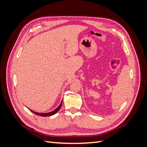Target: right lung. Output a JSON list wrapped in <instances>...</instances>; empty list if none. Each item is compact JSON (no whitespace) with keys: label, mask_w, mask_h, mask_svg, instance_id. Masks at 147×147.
<instances>
[{"label":"right lung","mask_w":147,"mask_h":147,"mask_svg":"<svg viewBox=\"0 0 147 147\" xmlns=\"http://www.w3.org/2000/svg\"><path fill=\"white\" fill-rule=\"evenodd\" d=\"M62 102H63V100L61 101V104H60V105L57 107L55 109V110H54L53 111H52V112H48V113H38V112H34V111H33V110H30V109H29L31 112H32V113H35V115H40V116H42V117H48V116H51V115H55V113H56L57 112H58V111L59 110V109H61V106H62Z\"/></svg>","instance_id":"1"}]
</instances>
